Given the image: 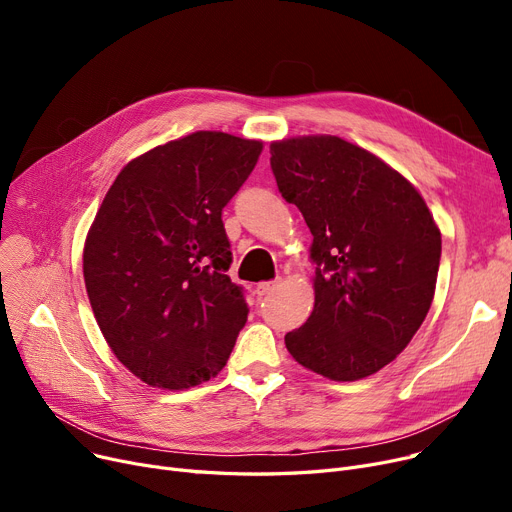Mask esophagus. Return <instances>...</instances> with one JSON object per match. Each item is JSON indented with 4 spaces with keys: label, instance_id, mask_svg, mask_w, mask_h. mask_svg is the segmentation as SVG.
Wrapping results in <instances>:
<instances>
[{
    "label": "esophagus",
    "instance_id": "1",
    "mask_svg": "<svg viewBox=\"0 0 512 512\" xmlns=\"http://www.w3.org/2000/svg\"><path fill=\"white\" fill-rule=\"evenodd\" d=\"M278 286V280H270V282H259L255 286V292L259 294V297H265V294H270L274 288Z\"/></svg>",
    "mask_w": 512,
    "mask_h": 512
}]
</instances>
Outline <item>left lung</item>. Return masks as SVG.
<instances>
[{
	"mask_svg": "<svg viewBox=\"0 0 512 512\" xmlns=\"http://www.w3.org/2000/svg\"><path fill=\"white\" fill-rule=\"evenodd\" d=\"M282 197L313 234L315 305L284 336L303 367L336 382L380 371L405 348L436 290L442 236L415 186L338 137L270 145Z\"/></svg>",
	"mask_w": 512,
	"mask_h": 512,
	"instance_id": "left-lung-1",
	"label": "left lung"
}]
</instances>
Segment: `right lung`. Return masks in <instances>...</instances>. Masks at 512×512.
<instances>
[{"instance_id": "obj_1", "label": "right lung", "mask_w": 512, "mask_h": 512, "mask_svg": "<svg viewBox=\"0 0 512 512\" xmlns=\"http://www.w3.org/2000/svg\"><path fill=\"white\" fill-rule=\"evenodd\" d=\"M259 141L193 132L132 159L89 230L83 272L101 334L143 382L182 390L218 373L245 328V288L222 209L253 172Z\"/></svg>"}]
</instances>
